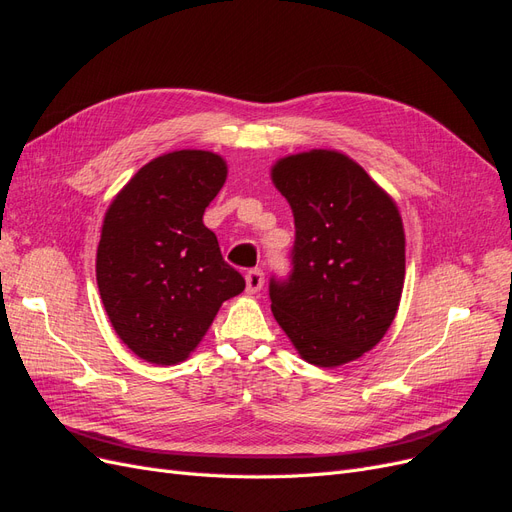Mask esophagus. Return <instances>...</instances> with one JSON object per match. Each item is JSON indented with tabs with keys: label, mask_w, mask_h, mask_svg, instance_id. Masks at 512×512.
Instances as JSON below:
<instances>
[{
	"label": "esophagus",
	"mask_w": 512,
	"mask_h": 512,
	"mask_svg": "<svg viewBox=\"0 0 512 512\" xmlns=\"http://www.w3.org/2000/svg\"><path fill=\"white\" fill-rule=\"evenodd\" d=\"M262 284H265V273L260 269H250L245 273V286L250 294H256L262 288Z\"/></svg>",
	"instance_id": "obj_1"
}]
</instances>
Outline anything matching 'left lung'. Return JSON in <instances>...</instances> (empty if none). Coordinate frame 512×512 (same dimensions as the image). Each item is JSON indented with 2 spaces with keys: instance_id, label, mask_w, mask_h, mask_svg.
I'll return each instance as SVG.
<instances>
[{
  "instance_id": "8db88e82",
  "label": "left lung",
  "mask_w": 512,
  "mask_h": 512,
  "mask_svg": "<svg viewBox=\"0 0 512 512\" xmlns=\"http://www.w3.org/2000/svg\"><path fill=\"white\" fill-rule=\"evenodd\" d=\"M271 179L294 215L292 271L271 277V312L307 363L356 361L389 331L404 290L399 209L339 151L277 160Z\"/></svg>"
}]
</instances>
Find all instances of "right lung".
<instances>
[{
  "label": "right lung",
  "mask_w": 512,
  "mask_h": 512,
  "mask_svg": "<svg viewBox=\"0 0 512 512\" xmlns=\"http://www.w3.org/2000/svg\"><path fill=\"white\" fill-rule=\"evenodd\" d=\"M226 175L218 153H164L123 185L104 215L100 297L121 342L147 363L188 359L222 303L245 288L203 224Z\"/></svg>",
  "instance_id": "right-lung-1"
}]
</instances>
